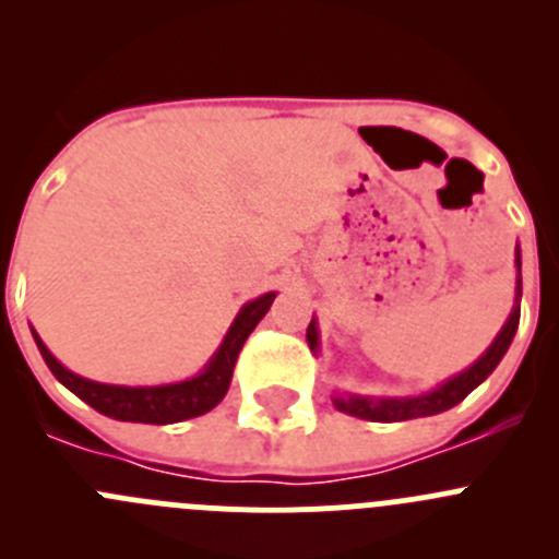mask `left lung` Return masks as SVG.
I'll use <instances>...</instances> for the list:
<instances>
[{
    "label": "left lung",
    "instance_id": "left-lung-1",
    "mask_svg": "<svg viewBox=\"0 0 559 559\" xmlns=\"http://www.w3.org/2000/svg\"><path fill=\"white\" fill-rule=\"evenodd\" d=\"M520 297H522V253L516 246V297H514V311L506 319L503 330L498 332V337L492 341V346L476 359L467 370H462L460 376L449 379L447 384L430 389L425 394H416V397H362V394H346V397H332L337 411L348 416H357V419L368 421H405V419H419V416H432L441 414V411L454 408L456 403L467 397L495 368L500 365L503 354L509 352L511 341L516 335V326H520ZM308 346L319 348V330H316V319L308 324Z\"/></svg>",
    "mask_w": 559,
    "mask_h": 559
}]
</instances>
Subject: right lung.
I'll return each instance as SVG.
<instances>
[{
	"label": "right lung",
	"mask_w": 559,
	"mask_h": 559,
	"mask_svg": "<svg viewBox=\"0 0 559 559\" xmlns=\"http://www.w3.org/2000/svg\"><path fill=\"white\" fill-rule=\"evenodd\" d=\"M275 300V292L257 297V300L246 302L240 313L235 316L233 326H229L227 337L222 341L218 352L213 354L211 362L205 365L200 376L194 379L178 381V384H162V386H116V384H99V381H88L83 376H75L67 370L53 354L48 352L39 335H35V343L43 354L45 365L50 373L61 381L72 394L92 405L99 414L110 416L118 421H143V425H173V421L194 419V416L207 414L216 408L227 394L229 381H233L235 362L238 354L253 332V326L264 319Z\"/></svg>",
	"instance_id": "obj_1"
}]
</instances>
